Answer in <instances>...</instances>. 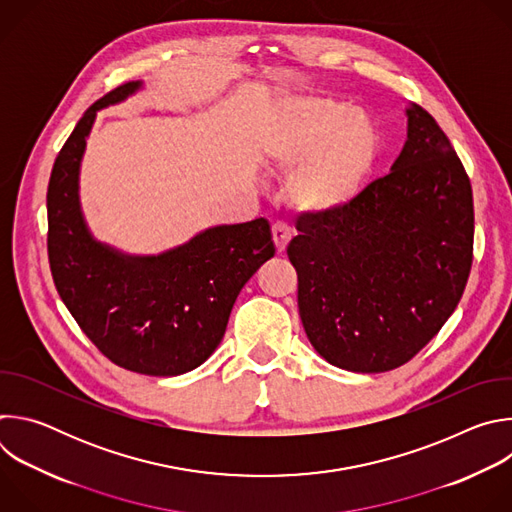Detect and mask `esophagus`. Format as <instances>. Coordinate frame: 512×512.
Segmentation results:
<instances>
[{
	"label": "esophagus",
	"mask_w": 512,
	"mask_h": 512,
	"mask_svg": "<svg viewBox=\"0 0 512 512\" xmlns=\"http://www.w3.org/2000/svg\"><path fill=\"white\" fill-rule=\"evenodd\" d=\"M271 233H273V243H275L277 253H283L285 247H287V243H289V239H291L289 227H287L285 223H275V225L271 227Z\"/></svg>",
	"instance_id": "obj_1"
}]
</instances>
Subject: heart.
I'll list each match as a JSON object with an SVG mask.
<instances>
[{"label": "heart", "mask_w": 512, "mask_h": 512, "mask_svg": "<svg viewBox=\"0 0 512 512\" xmlns=\"http://www.w3.org/2000/svg\"><path fill=\"white\" fill-rule=\"evenodd\" d=\"M377 156L379 135L373 123L318 97L291 101L265 145L269 166L287 170L299 164L285 194L291 206L310 216L346 208L360 194Z\"/></svg>", "instance_id": "obj_1"}]
</instances>
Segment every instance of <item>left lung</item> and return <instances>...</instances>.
Returning <instances> with one entry per match:
<instances>
[{"mask_svg": "<svg viewBox=\"0 0 512 512\" xmlns=\"http://www.w3.org/2000/svg\"><path fill=\"white\" fill-rule=\"evenodd\" d=\"M287 257L316 352L352 373L411 360L454 314L472 267L470 178L435 119L407 107L391 172L346 208L300 216Z\"/></svg>", "mask_w": 512, "mask_h": 512, "instance_id": "left-lung-1", "label": "left lung"}]
</instances>
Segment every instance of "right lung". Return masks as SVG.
Masks as SVG:
<instances>
[{"label": "right lung", "mask_w": 512, "mask_h": 512, "mask_svg": "<svg viewBox=\"0 0 512 512\" xmlns=\"http://www.w3.org/2000/svg\"><path fill=\"white\" fill-rule=\"evenodd\" d=\"M125 83L93 103L54 162L48 261L58 296L89 340L117 367L152 375L188 373L221 344L251 275L275 255L265 218L212 227L160 255H127L99 243L79 200V172L97 111L125 101Z\"/></svg>", "instance_id": "add662e5"}]
</instances>
